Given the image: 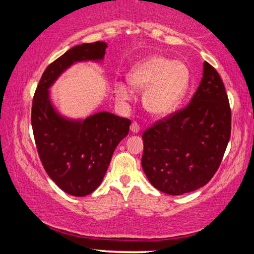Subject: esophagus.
Returning <instances> with one entry per match:
<instances>
[{"mask_svg": "<svg viewBox=\"0 0 254 254\" xmlns=\"http://www.w3.org/2000/svg\"><path fill=\"white\" fill-rule=\"evenodd\" d=\"M130 131L133 134H136V133H138V131H140V126H138V124L136 123V121H133V123H131Z\"/></svg>", "mask_w": 254, "mask_h": 254, "instance_id": "34e87169", "label": "esophagus"}]
</instances>
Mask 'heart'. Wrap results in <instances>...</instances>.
Returning <instances> with one entry per match:
<instances>
[{"instance_id": "b5f03b06", "label": "heart", "mask_w": 254, "mask_h": 254, "mask_svg": "<svg viewBox=\"0 0 254 254\" xmlns=\"http://www.w3.org/2000/svg\"><path fill=\"white\" fill-rule=\"evenodd\" d=\"M190 77V69L185 64L155 55L134 65L128 74V82L133 89L144 90L142 103L149 113L164 117L182 102ZM114 93L118 100L127 102L133 92L124 82H116Z\"/></svg>"}]
</instances>
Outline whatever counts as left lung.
Returning <instances> with one entry per match:
<instances>
[{
    "label": "left lung",
    "mask_w": 254,
    "mask_h": 254,
    "mask_svg": "<svg viewBox=\"0 0 254 254\" xmlns=\"http://www.w3.org/2000/svg\"><path fill=\"white\" fill-rule=\"evenodd\" d=\"M231 134V110L223 82L204 62L189 105L143 131L142 168L151 185L182 195L206 185L220 166Z\"/></svg>",
    "instance_id": "obj_1"
}]
</instances>
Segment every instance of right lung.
I'll return each mask as SVG.
<instances>
[{"label":"right lung","instance_id":"add662e5","mask_svg":"<svg viewBox=\"0 0 254 254\" xmlns=\"http://www.w3.org/2000/svg\"><path fill=\"white\" fill-rule=\"evenodd\" d=\"M106 47L96 41L65 52L45 69L32 100L31 124L40 161L50 178L70 195L85 196L100 185L131 121L109 112L65 119L54 110L48 89L75 62L103 60Z\"/></svg>","mask_w":254,"mask_h":254}]
</instances>
